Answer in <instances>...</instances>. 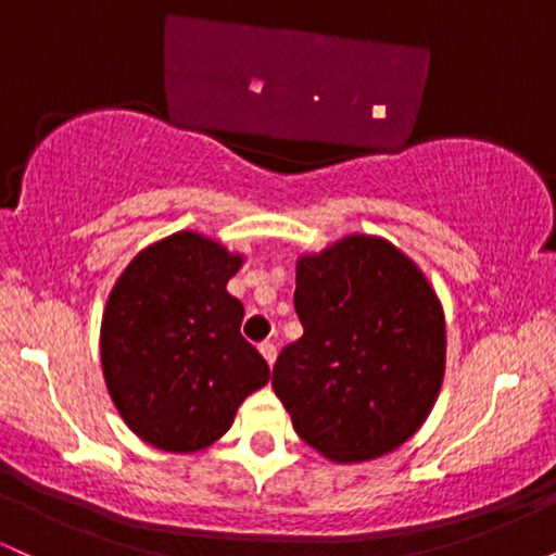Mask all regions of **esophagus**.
Returning a JSON list of instances; mask_svg holds the SVG:
<instances>
[{
    "label": "esophagus",
    "mask_w": 556,
    "mask_h": 556,
    "mask_svg": "<svg viewBox=\"0 0 556 556\" xmlns=\"http://www.w3.org/2000/svg\"><path fill=\"white\" fill-rule=\"evenodd\" d=\"M258 350H261V355H264V358H266V363H269V366H274V361H277V344L266 340V342H261Z\"/></svg>",
    "instance_id": "esophagus-1"
}]
</instances>
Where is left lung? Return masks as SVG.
<instances>
[{"label": "left lung", "instance_id": "1", "mask_svg": "<svg viewBox=\"0 0 556 556\" xmlns=\"http://www.w3.org/2000/svg\"><path fill=\"white\" fill-rule=\"evenodd\" d=\"M295 285L303 337L274 363V392L329 460L387 455L420 429L442 387L437 295L410 258L366 235L300 258Z\"/></svg>", "mask_w": 556, "mask_h": 556}]
</instances>
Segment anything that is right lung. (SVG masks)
Returning a JSON list of instances; mask_svg holds the SVG:
<instances>
[{"instance_id":"obj_1","label":"right lung","mask_w":556,"mask_h":556,"mask_svg":"<svg viewBox=\"0 0 556 556\" xmlns=\"http://www.w3.org/2000/svg\"><path fill=\"white\" fill-rule=\"evenodd\" d=\"M240 264L214 240L177 232L140 251L114 285L101 321L104 379L125 424L159 450L214 444L269 381L227 292Z\"/></svg>"}]
</instances>
